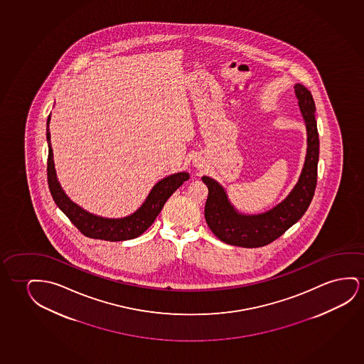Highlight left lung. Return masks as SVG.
I'll return each instance as SVG.
<instances>
[{
	"instance_id": "8db88e82",
	"label": "left lung",
	"mask_w": 364,
	"mask_h": 364,
	"mask_svg": "<svg viewBox=\"0 0 364 364\" xmlns=\"http://www.w3.org/2000/svg\"><path fill=\"white\" fill-rule=\"evenodd\" d=\"M294 91L307 128L308 147L302 173L286 200L261 215H242L230 205L225 188L217 181L207 176L202 177L208 187L205 222L215 236L227 245L245 248L269 245L301 220L312 202L317 186L319 157L317 121L314 117L316 105L312 93L301 83L294 85Z\"/></svg>"
}]
</instances>
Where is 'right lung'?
<instances>
[{
    "label": "right lung",
    "instance_id": "right-lung-1",
    "mask_svg": "<svg viewBox=\"0 0 364 364\" xmlns=\"http://www.w3.org/2000/svg\"><path fill=\"white\" fill-rule=\"evenodd\" d=\"M51 114L47 118V144H48V159H47V182L51 192L52 198L57 207L68 217L77 230L82 235L95 240L118 242L134 240L141 236L149 225L154 223L156 217L164 208V203L169 197L173 195L174 191L182 186V183L190 178V174L186 172L171 174L166 178L161 179L159 183L154 186L146 198L144 205L139 207L132 215L123 218H103L98 215L88 213L80 205L73 203L66 193L62 190L60 182L57 179L53 154H52L51 136H50V124Z\"/></svg>",
    "mask_w": 364,
    "mask_h": 364
}]
</instances>
